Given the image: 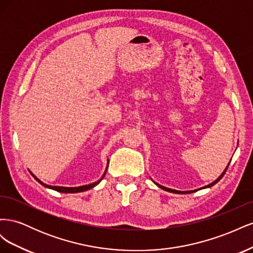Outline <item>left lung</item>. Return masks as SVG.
Segmentation results:
<instances>
[{
  "label": "left lung",
  "instance_id": "left-lung-1",
  "mask_svg": "<svg viewBox=\"0 0 253 253\" xmlns=\"http://www.w3.org/2000/svg\"><path fill=\"white\" fill-rule=\"evenodd\" d=\"M230 164V163H229ZM229 164L227 165V167H226V169L224 170V172L221 173L218 177L214 180L213 182H211V183H209V185H207V186H205V187H202V188H200V189H196V190H191V191H178V190H173V189H170V188H167V187H164V186H162V185H159V183H157V182H155L154 180H153V182L155 183V185L158 187V188H160V189H163V190H165V191H168V192H171V193H176V194H186V193H192V192H196V191H198V190H202V189H206V188H210V187H212V186H214L215 185L216 182H218L220 179H221V177H223V176L225 175V173H226V171H227V169H228V167H229Z\"/></svg>",
  "mask_w": 253,
  "mask_h": 253
}]
</instances>
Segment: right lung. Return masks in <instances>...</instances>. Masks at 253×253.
I'll list each match as a JSON object with an SVG mask.
<instances>
[{"label": "right lung", "mask_w": 253, "mask_h": 253, "mask_svg": "<svg viewBox=\"0 0 253 253\" xmlns=\"http://www.w3.org/2000/svg\"><path fill=\"white\" fill-rule=\"evenodd\" d=\"M108 167H109V162H108V166H106V169H105L103 175L101 176V178L99 179L98 181H95V182H93V183H89V185L80 186V187H59V186H49V185H46V183H44L43 181H41V180H40L39 178H38L37 176H36L35 174H33L32 172H30V174H32V175L34 176V178H35L38 182H40L41 185L44 186L45 188L52 189V190L58 191V192H61V193H78V192H83V191H86V190H89V189H91V188L96 187V186L98 185V183L103 179L104 175H105V173H106V170H108Z\"/></svg>", "instance_id": "obj_1"}]
</instances>
